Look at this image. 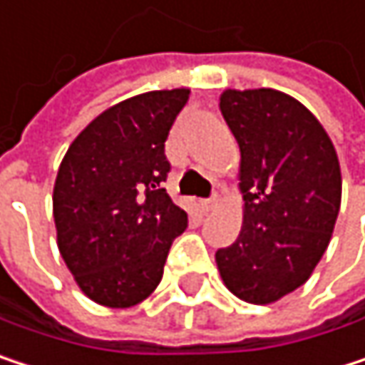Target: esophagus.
<instances>
[{"label":"esophagus","mask_w":365,"mask_h":365,"mask_svg":"<svg viewBox=\"0 0 365 365\" xmlns=\"http://www.w3.org/2000/svg\"><path fill=\"white\" fill-rule=\"evenodd\" d=\"M215 205H217V200H215V198L202 200V202H200V211H202V213H209V211H213V209H215Z\"/></svg>","instance_id":"34e87169"}]
</instances>
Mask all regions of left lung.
I'll use <instances>...</instances> for the list:
<instances>
[{
    "instance_id": "obj_1",
    "label": "left lung",
    "mask_w": 365,
    "mask_h": 365,
    "mask_svg": "<svg viewBox=\"0 0 365 365\" xmlns=\"http://www.w3.org/2000/svg\"><path fill=\"white\" fill-rule=\"evenodd\" d=\"M220 111L239 150L243 226L217 250L224 285L250 304H272L309 281L326 254L342 175L322 122L274 88H228Z\"/></svg>"
}]
</instances>
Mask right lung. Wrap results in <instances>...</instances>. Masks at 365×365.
<instances>
[{"instance_id":"add662e5","label":"right lung","mask_w":365,"mask_h":365,"mask_svg":"<svg viewBox=\"0 0 365 365\" xmlns=\"http://www.w3.org/2000/svg\"><path fill=\"white\" fill-rule=\"evenodd\" d=\"M190 91H152L99 113L69 145L56 173V245L78 287L97 304L130 309L160 283L187 226L163 182L165 141Z\"/></svg>"}]
</instances>
